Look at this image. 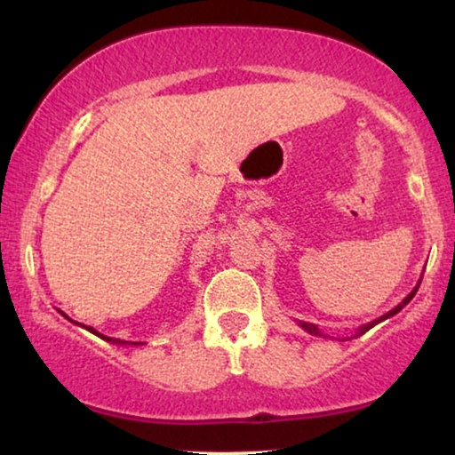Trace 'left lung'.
I'll return each instance as SVG.
<instances>
[{"instance_id":"1","label":"left lung","mask_w":455,"mask_h":455,"mask_svg":"<svg viewBox=\"0 0 455 455\" xmlns=\"http://www.w3.org/2000/svg\"><path fill=\"white\" fill-rule=\"evenodd\" d=\"M421 278H423V276H421ZM421 278H419V283H417V286H415V289H413V291H411V292H409V295H407V297H404V299L401 300V303H398V305L395 307V309H390L388 313H384V315H382V317H379V319H374V321H370V323H366V325H362V327H358V331H355V335H354V338H358V335H362V333H366L368 330H372V327H374V325H379V323H380V321H384V319H388V317H393V315H396V313H398V311H401V309H403V307H404V305H407V303H409V300L415 297V292H417V289H419V284H421ZM299 325H300V327H303V330H305L307 333H311V335H319V338H327V335H325L323 331H321L317 325H313V323H307V321H299Z\"/></svg>"}]
</instances>
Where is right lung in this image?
Returning a JSON list of instances; mask_svg holds the SVG:
<instances>
[{
	"instance_id": "1",
	"label": "right lung",
	"mask_w": 455,
	"mask_h": 455,
	"mask_svg": "<svg viewBox=\"0 0 455 455\" xmlns=\"http://www.w3.org/2000/svg\"><path fill=\"white\" fill-rule=\"evenodd\" d=\"M60 315L62 317H67L65 315V313H62L60 311ZM68 319V317H67ZM68 321H71V323H76V321H73V319H68ZM76 325H81V323H76ZM81 327H85V330L87 331H91V333H93V335H97V338H101V339H106V341H111V344H117V346H136V344H140V341H124V339H116V338H108V335H103V333H100V331H97V330H93V327H87V325H81Z\"/></svg>"
}]
</instances>
